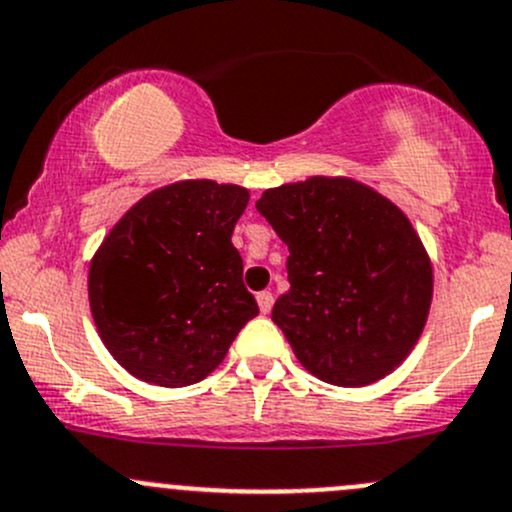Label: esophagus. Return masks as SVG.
<instances>
[{
	"label": "esophagus",
	"mask_w": 512,
	"mask_h": 512,
	"mask_svg": "<svg viewBox=\"0 0 512 512\" xmlns=\"http://www.w3.org/2000/svg\"><path fill=\"white\" fill-rule=\"evenodd\" d=\"M257 304H260L262 314H270V309H272V304H274L272 292H260V294H257Z\"/></svg>",
	"instance_id": "1"
}]
</instances>
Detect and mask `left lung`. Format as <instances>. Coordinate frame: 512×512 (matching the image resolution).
Here are the masks:
<instances>
[{"instance_id":"left-lung-1","label":"left lung","mask_w":512,"mask_h":512,"mask_svg":"<svg viewBox=\"0 0 512 512\" xmlns=\"http://www.w3.org/2000/svg\"><path fill=\"white\" fill-rule=\"evenodd\" d=\"M289 247L272 321L324 383L363 387L395 370L432 304V265L407 215L351 179L311 176L255 203Z\"/></svg>"}]
</instances>
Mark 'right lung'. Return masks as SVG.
Segmentation results:
<instances>
[{"instance_id":"1","label":"right lung","mask_w":512,"mask_h":512,"mask_svg":"<svg viewBox=\"0 0 512 512\" xmlns=\"http://www.w3.org/2000/svg\"><path fill=\"white\" fill-rule=\"evenodd\" d=\"M247 188L179 181L122 215L90 262L88 294L107 351L134 378L198 383L260 314L230 242Z\"/></svg>"}]
</instances>
